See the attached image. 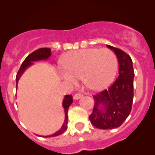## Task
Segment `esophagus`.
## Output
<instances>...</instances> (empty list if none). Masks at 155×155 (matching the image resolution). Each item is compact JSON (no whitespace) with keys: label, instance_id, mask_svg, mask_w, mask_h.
Here are the masks:
<instances>
[{"label":"esophagus","instance_id":"esophagus-1","mask_svg":"<svg viewBox=\"0 0 155 155\" xmlns=\"http://www.w3.org/2000/svg\"><path fill=\"white\" fill-rule=\"evenodd\" d=\"M82 97H83V95H82L81 94H80V93H77V94H75L74 95V99L75 100L80 99V98H81Z\"/></svg>","mask_w":155,"mask_h":155}]
</instances>
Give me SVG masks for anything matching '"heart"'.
<instances>
[{
    "label": "heart",
    "mask_w": 155,
    "mask_h": 155,
    "mask_svg": "<svg viewBox=\"0 0 155 155\" xmlns=\"http://www.w3.org/2000/svg\"><path fill=\"white\" fill-rule=\"evenodd\" d=\"M61 64L64 71L61 72V77L64 81L74 83L77 77L81 75L84 84L96 91L112 84L118 68L116 56L106 48L69 51L64 56Z\"/></svg>",
    "instance_id": "heart-1"
}]
</instances>
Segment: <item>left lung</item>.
Instances as JSON below:
<instances>
[{
	"label": "left lung",
	"instance_id": "left-lung-1",
	"mask_svg": "<svg viewBox=\"0 0 155 155\" xmlns=\"http://www.w3.org/2000/svg\"><path fill=\"white\" fill-rule=\"evenodd\" d=\"M119 61V77L108 90L94 95V105L89 120L102 130L123 124L130 113L134 99V71L130 57L123 50L107 45Z\"/></svg>",
	"mask_w": 155,
	"mask_h": 155
}]
</instances>
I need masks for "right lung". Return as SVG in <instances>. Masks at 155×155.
<instances>
[{"label": "right lung", "instance_id": "right-lung-1", "mask_svg": "<svg viewBox=\"0 0 155 155\" xmlns=\"http://www.w3.org/2000/svg\"><path fill=\"white\" fill-rule=\"evenodd\" d=\"M51 56V49L50 48H41L39 50H35L33 53H31V54L28 56L25 59V61H23V63L21 64V68L19 69L18 72L17 74V76H16V88L18 87V81L20 79V78L21 77V75L23 74L25 70L30 67L31 65L33 64L34 62H37V61H47L49 57ZM73 102V98H72V95H65L63 100L62 105L64 109V113H65V119H64V122L61 128L58 131H57L56 133H54L53 134L51 135H49V136H45L44 137H56L59 136L62 134L64 131L67 130L68 128V108H69L70 105H71V103ZM41 137V136H40Z\"/></svg>", "mask_w": 155, "mask_h": 155}]
</instances>
